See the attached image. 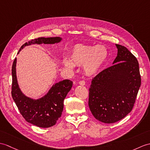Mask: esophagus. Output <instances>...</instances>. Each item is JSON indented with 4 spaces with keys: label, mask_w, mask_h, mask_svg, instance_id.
I'll use <instances>...</instances> for the list:
<instances>
[{
    "label": "esophagus",
    "mask_w": 150,
    "mask_h": 150,
    "mask_svg": "<svg viewBox=\"0 0 150 150\" xmlns=\"http://www.w3.org/2000/svg\"><path fill=\"white\" fill-rule=\"evenodd\" d=\"M79 83L80 85H81V86H84L86 82H85L84 81H81L79 82Z\"/></svg>",
    "instance_id": "esophagus-1"
}]
</instances>
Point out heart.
Wrapping results in <instances>:
<instances>
[{
  "instance_id": "heart-1",
  "label": "heart",
  "mask_w": 150,
  "mask_h": 150,
  "mask_svg": "<svg viewBox=\"0 0 150 150\" xmlns=\"http://www.w3.org/2000/svg\"><path fill=\"white\" fill-rule=\"evenodd\" d=\"M108 52L102 45L91 46L77 44L72 48L69 59H64L65 67L73 68L75 66L83 65V69L87 75H93L98 71L107 58Z\"/></svg>"
}]
</instances>
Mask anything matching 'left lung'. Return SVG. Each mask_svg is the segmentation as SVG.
I'll return each mask as SVG.
<instances>
[{
    "instance_id": "left-lung-1",
    "label": "left lung",
    "mask_w": 150,
    "mask_h": 150,
    "mask_svg": "<svg viewBox=\"0 0 150 150\" xmlns=\"http://www.w3.org/2000/svg\"><path fill=\"white\" fill-rule=\"evenodd\" d=\"M116 46L114 64L96 75L89 89V109L105 123L117 122L131 112L141 83L136 57L125 47Z\"/></svg>"
}]
</instances>
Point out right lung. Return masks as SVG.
Instances as JSON below:
<instances>
[{"label": "right lung", "instance_id": "add662e5", "mask_svg": "<svg viewBox=\"0 0 150 150\" xmlns=\"http://www.w3.org/2000/svg\"><path fill=\"white\" fill-rule=\"evenodd\" d=\"M61 38H38L26 42L21 49L31 44H54L60 42ZM16 58L14 59L12 66L11 95L20 114L27 122L41 128L54 126L61 116L64 107V100L70 91L73 82L70 80L56 83L43 98L34 100L28 98L21 92L17 82L16 75Z\"/></svg>", "mask_w": 150, "mask_h": 150}]
</instances>
